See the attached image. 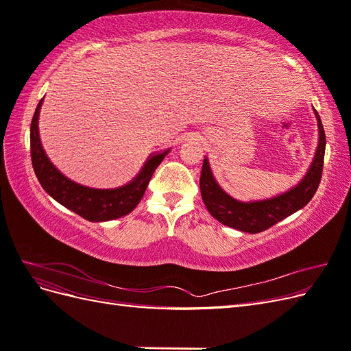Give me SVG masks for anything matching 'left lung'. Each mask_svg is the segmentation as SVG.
Returning a JSON list of instances; mask_svg holds the SVG:
<instances>
[{
	"mask_svg": "<svg viewBox=\"0 0 351 351\" xmlns=\"http://www.w3.org/2000/svg\"><path fill=\"white\" fill-rule=\"evenodd\" d=\"M313 112L319 134L313 161L300 182L284 193L262 200H237L222 190L212 174L208 158H205L200 173V193L209 214L227 227L256 234L309 204L321 182L326 145L321 117L316 110Z\"/></svg>",
	"mask_w": 351,
	"mask_h": 351,
	"instance_id": "1",
	"label": "left lung"
}]
</instances>
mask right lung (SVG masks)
<instances>
[{
    "label": "right lung",
    "mask_w": 351,
    "mask_h": 351,
    "mask_svg": "<svg viewBox=\"0 0 351 351\" xmlns=\"http://www.w3.org/2000/svg\"><path fill=\"white\" fill-rule=\"evenodd\" d=\"M42 102L44 98L39 101L30 124V155L35 174L45 192L62 206L92 222L111 221L130 214L143 197L156 167L162 162L165 155L171 149L151 154L141 171L124 186L115 189H93L74 183L49 161L40 143L38 123Z\"/></svg>",
    "instance_id": "right-lung-1"
}]
</instances>
